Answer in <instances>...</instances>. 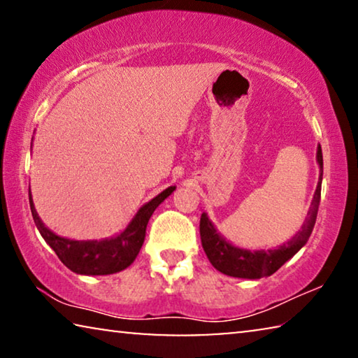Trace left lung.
I'll return each instance as SVG.
<instances>
[{
	"label": "left lung",
	"instance_id": "obj_1",
	"mask_svg": "<svg viewBox=\"0 0 358 358\" xmlns=\"http://www.w3.org/2000/svg\"><path fill=\"white\" fill-rule=\"evenodd\" d=\"M317 162L320 167L318 185L313 194L310 209H308L307 218L303 222L301 230H299L289 241L281 244L273 249H260L250 250L243 249L227 241L222 236V233L213 225L209 215L204 212L201 215L199 231H201V243L204 248V252L209 259V262L217 268L220 273L234 276V278H248V280H260L265 276L273 275L280 266L285 265L287 260L301 250L310 238L313 227H315L320 196H322V180H323V156L322 146L317 148Z\"/></svg>",
	"mask_w": 358,
	"mask_h": 358
}]
</instances>
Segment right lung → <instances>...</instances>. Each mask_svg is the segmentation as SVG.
Segmentation results:
<instances>
[{"label":"right lung","instance_id":"obj_1","mask_svg":"<svg viewBox=\"0 0 358 358\" xmlns=\"http://www.w3.org/2000/svg\"><path fill=\"white\" fill-rule=\"evenodd\" d=\"M175 188L177 186H169L161 194H157L146 202L145 206H141L124 231L115 234V236L99 239V241L98 239L77 241V239L62 238L59 234L52 233L36 213L30 189L29 201L34 222L43 239H45L48 246L55 250L57 257L61 259V262L69 270L78 275H112L125 270L127 266L133 264V260L140 254L143 243H145L149 218H151L159 204H162L173 193Z\"/></svg>","mask_w":358,"mask_h":358}]
</instances>
